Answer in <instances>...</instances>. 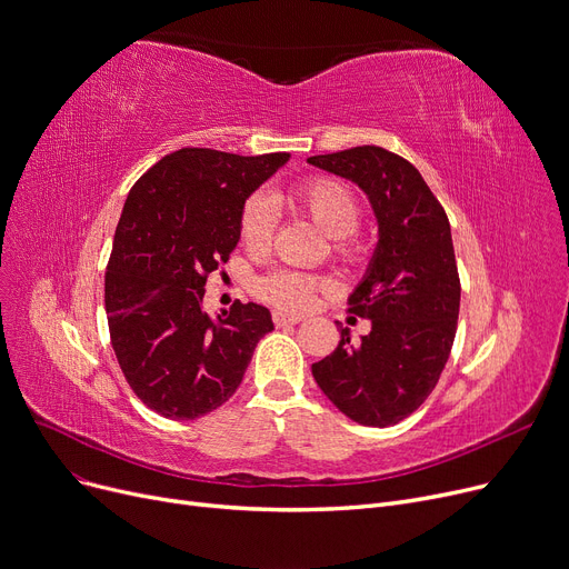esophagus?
Returning a JSON list of instances; mask_svg holds the SVG:
<instances>
[{
    "mask_svg": "<svg viewBox=\"0 0 569 569\" xmlns=\"http://www.w3.org/2000/svg\"><path fill=\"white\" fill-rule=\"evenodd\" d=\"M274 325L283 327V325H297L302 320V316H295V313H283V311H274Z\"/></svg>",
    "mask_w": 569,
    "mask_h": 569,
    "instance_id": "esophagus-1",
    "label": "esophagus"
}]
</instances>
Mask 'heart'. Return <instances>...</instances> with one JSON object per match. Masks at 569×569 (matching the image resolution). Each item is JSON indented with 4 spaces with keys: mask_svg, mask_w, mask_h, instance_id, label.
<instances>
[{
    "mask_svg": "<svg viewBox=\"0 0 569 569\" xmlns=\"http://www.w3.org/2000/svg\"><path fill=\"white\" fill-rule=\"evenodd\" d=\"M295 200L325 234L339 239L337 251L341 256H355V244H350L346 237L360 226L362 209L346 184L337 182V179L316 177L295 191ZM277 217L279 214L274 198L264 191L253 193L244 202L242 217H239V234H242V242L251 251H264L272 244ZM325 288V281L295 272V269H277V272L262 277L256 286L262 300L288 311L309 309L316 300L318 290Z\"/></svg>",
    "mask_w": 569,
    "mask_h": 569,
    "instance_id": "1",
    "label": "heart"
}]
</instances>
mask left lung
Wrapping results in <instances>:
<instances>
[{"instance_id": "1", "label": "left lung", "mask_w": 569, "mask_h": 569, "mask_svg": "<svg viewBox=\"0 0 569 569\" xmlns=\"http://www.w3.org/2000/svg\"><path fill=\"white\" fill-rule=\"evenodd\" d=\"M360 187L378 221L367 274L348 297V311L371 320V332L341 341L311 367L325 397L362 427L406 420L433 387L450 357L461 286L452 230L420 170L365 144L307 159Z\"/></svg>"}]
</instances>
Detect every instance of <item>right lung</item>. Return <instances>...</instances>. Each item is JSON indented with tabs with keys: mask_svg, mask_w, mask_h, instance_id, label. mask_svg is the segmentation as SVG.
I'll return each instance as SVG.
<instances>
[{
	"mask_svg": "<svg viewBox=\"0 0 569 569\" xmlns=\"http://www.w3.org/2000/svg\"><path fill=\"white\" fill-rule=\"evenodd\" d=\"M288 159L184 147L127 196L106 272L110 341L136 397L168 420H196L226 403L258 341L274 330L260 305L234 302L212 318L202 297L239 242L247 198Z\"/></svg>",
	"mask_w": 569,
	"mask_h": 569,
	"instance_id": "obj_1",
	"label": "right lung"
}]
</instances>
